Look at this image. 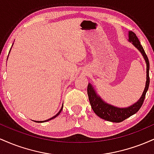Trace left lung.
<instances>
[{
  "label": "left lung",
  "mask_w": 154,
  "mask_h": 154,
  "mask_svg": "<svg viewBox=\"0 0 154 154\" xmlns=\"http://www.w3.org/2000/svg\"><path fill=\"white\" fill-rule=\"evenodd\" d=\"M129 41L132 42L134 46L141 53L146 63V87L140 98L130 106L127 108H118L106 103L104 100H102L99 95L97 94L94 88L92 86L91 83H89L88 86V98H89L91 107L95 114L101 119L109 122H121L137 113L143 103L146 92L149 87V61H148L147 55L145 53L143 48L141 45L137 37L132 31L129 32Z\"/></svg>",
  "instance_id": "1"
}]
</instances>
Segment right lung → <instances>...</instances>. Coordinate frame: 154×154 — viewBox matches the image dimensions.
Masks as SVG:
<instances>
[{
	"mask_svg": "<svg viewBox=\"0 0 154 154\" xmlns=\"http://www.w3.org/2000/svg\"><path fill=\"white\" fill-rule=\"evenodd\" d=\"M62 109H63V106H61V109H60V111H59V112L57 113V114H56V115H55L54 116H53V117H51V118H50V119H47V120H45V121H36V122H39V123H41V122H48V121H49V120H51V119H54V118H56V116H59V114H60V113H61V111H62Z\"/></svg>",
	"mask_w": 154,
	"mask_h": 154,
	"instance_id": "right-lung-1",
	"label": "right lung"
}]
</instances>
